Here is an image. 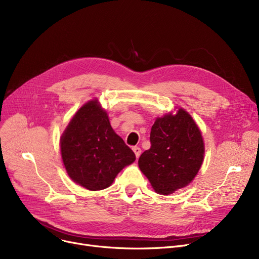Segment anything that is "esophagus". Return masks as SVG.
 <instances>
[{
  "instance_id": "esophagus-1",
  "label": "esophagus",
  "mask_w": 259,
  "mask_h": 259,
  "mask_svg": "<svg viewBox=\"0 0 259 259\" xmlns=\"http://www.w3.org/2000/svg\"><path fill=\"white\" fill-rule=\"evenodd\" d=\"M132 150H133V152L135 153V156H137V158H139L140 155H141V153H142L141 148H140V147H133Z\"/></svg>"
}]
</instances>
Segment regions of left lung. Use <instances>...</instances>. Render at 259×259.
I'll list each match as a JSON object with an SVG mask.
<instances>
[{
  "instance_id": "left-lung-1",
  "label": "left lung",
  "mask_w": 259,
  "mask_h": 259,
  "mask_svg": "<svg viewBox=\"0 0 259 259\" xmlns=\"http://www.w3.org/2000/svg\"><path fill=\"white\" fill-rule=\"evenodd\" d=\"M150 143V149L139 158V167L156 193L171 194L194 180L205 146L200 130L187 111L180 108L174 115L157 117Z\"/></svg>"
}]
</instances>
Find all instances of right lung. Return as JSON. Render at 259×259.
Listing matches in <instances>:
<instances>
[{"label": "right lung", "mask_w": 259, "mask_h": 259, "mask_svg": "<svg viewBox=\"0 0 259 259\" xmlns=\"http://www.w3.org/2000/svg\"><path fill=\"white\" fill-rule=\"evenodd\" d=\"M61 153L69 178L91 191L108 188L135 160L98 100L86 103L74 114L61 137Z\"/></svg>", "instance_id": "obj_1"}]
</instances>
